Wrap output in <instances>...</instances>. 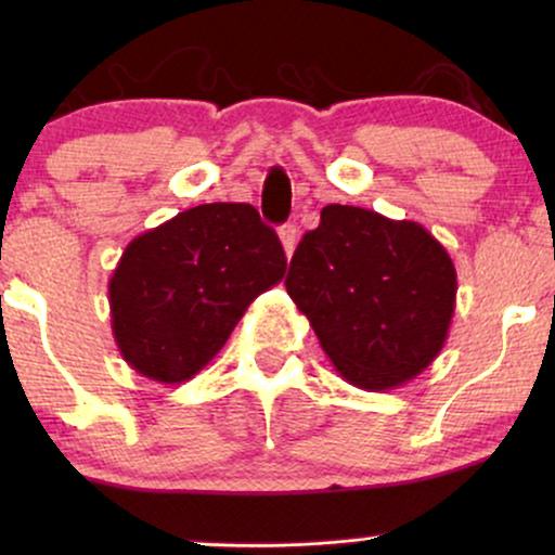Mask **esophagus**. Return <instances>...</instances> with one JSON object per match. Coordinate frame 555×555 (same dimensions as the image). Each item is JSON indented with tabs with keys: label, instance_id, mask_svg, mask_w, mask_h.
<instances>
[{
	"label": "esophagus",
	"instance_id": "esophagus-1",
	"mask_svg": "<svg viewBox=\"0 0 555 555\" xmlns=\"http://www.w3.org/2000/svg\"><path fill=\"white\" fill-rule=\"evenodd\" d=\"M279 240H282L286 258H292V253H295L297 240H299V229L295 224H284L282 229H279Z\"/></svg>",
	"mask_w": 555,
	"mask_h": 555
}]
</instances>
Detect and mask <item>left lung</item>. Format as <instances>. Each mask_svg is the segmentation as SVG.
Here are the masks:
<instances>
[{
  "label": "left lung",
  "instance_id": "1",
  "mask_svg": "<svg viewBox=\"0 0 555 555\" xmlns=\"http://www.w3.org/2000/svg\"><path fill=\"white\" fill-rule=\"evenodd\" d=\"M284 284L341 378L367 391L423 373L454 315L456 271L441 242L358 206L323 208Z\"/></svg>",
  "mask_w": 555,
  "mask_h": 555
}]
</instances>
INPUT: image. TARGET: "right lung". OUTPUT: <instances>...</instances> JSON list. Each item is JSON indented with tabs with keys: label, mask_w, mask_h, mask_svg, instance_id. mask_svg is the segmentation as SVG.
<instances>
[{
	"label": "right lung",
	"mask_w": 555,
	"mask_h": 555,
	"mask_svg": "<svg viewBox=\"0 0 555 555\" xmlns=\"http://www.w3.org/2000/svg\"><path fill=\"white\" fill-rule=\"evenodd\" d=\"M284 247L250 203H203L140 234L109 279L119 352L182 384L214 360L247 305L282 282Z\"/></svg>",
	"instance_id": "1"
}]
</instances>
